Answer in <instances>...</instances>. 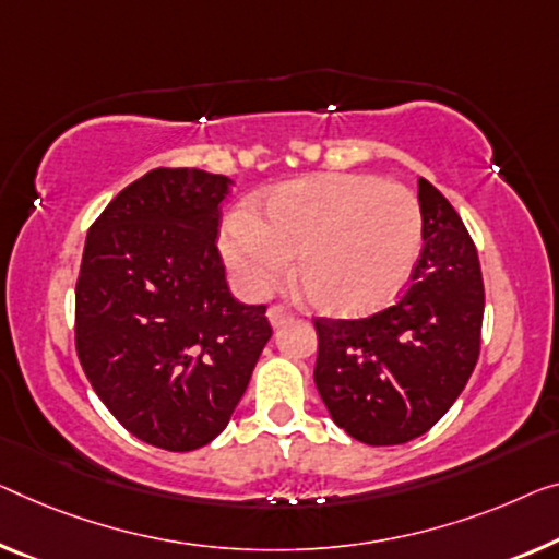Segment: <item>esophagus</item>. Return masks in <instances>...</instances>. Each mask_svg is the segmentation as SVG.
I'll use <instances>...</instances> for the list:
<instances>
[{"mask_svg": "<svg viewBox=\"0 0 559 559\" xmlns=\"http://www.w3.org/2000/svg\"><path fill=\"white\" fill-rule=\"evenodd\" d=\"M290 316H294V313H290L286 306H278V304H276V306L269 308V321H271L273 329H278V326H283V323H286V321H290Z\"/></svg>", "mask_w": 559, "mask_h": 559, "instance_id": "34e87169", "label": "esophagus"}]
</instances>
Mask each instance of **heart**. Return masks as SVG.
<instances>
[{
	"label": "heart",
	"mask_w": 559,
	"mask_h": 559,
	"mask_svg": "<svg viewBox=\"0 0 559 559\" xmlns=\"http://www.w3.org/2000/svg\"><path fill=\"white\" fill-rule=\"evenodd\" d=\"M421 228L409 188L366 173H326L271 190L261 218L230 213L221 253L246 296H269L296 255L308 301L326 313L361 316L386 306L412 278Z\"/></svg>",
	"instance_id": "obj_1"
}]
</instances>
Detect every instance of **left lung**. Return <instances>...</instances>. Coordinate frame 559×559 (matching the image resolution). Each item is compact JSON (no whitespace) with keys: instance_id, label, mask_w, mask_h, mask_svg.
Returning a JSON list of instances; mask_svg holds the SVG:
<instances>
[{"instance_id":"8db88e82","label":"left lung","mask_w":559,"mask_h":559,"mask_svg":"<svg viewBox=\"0 0 559 559\" xmlns=\"http://www.w3.org/2000/svg\"><path fill=\"white\" fill-rule=\"evenodd\" d=\"M419 207L424 248L402 298L369 319H316V389L336 427L371 447L427 435L479 359L477 248L452 203L424 178Z\"/></svg>"}]
</instances>
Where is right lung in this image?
<instances>
[{"mask_svg":"<svg viewBox=\"0 0 559 559\" xmlns=\"http://www.w3.org/2000/svg\"><path fill=\"white\" fill-rule=\"evenodd\" d=\"M230 182L150 170L99 213L82 253V369L130 435L168 452H193L228 427L273 333L265 306L233 298L215 246Z\"/></svg>","mask_w":559,"mask_h":559,"instance_id":"add662e5","label":"right lung"}]
</instances>
